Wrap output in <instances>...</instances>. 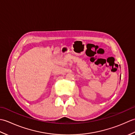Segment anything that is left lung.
<instances>
[{
  "label": "left lung",
  "mask_w": 135,
  "mask_h": 135,
  "mask_svg": "<svg viewBox=\"0 0 135 135\" xmlns=\"http://www.w3.org/2000/svg\"><path fill=\"white\" fill-rule=\"evenodd\" d=\"M120 78H121V77H120Z\"/></svg>",
  "instance_id": "left-lung-1"
}]
</instances>
